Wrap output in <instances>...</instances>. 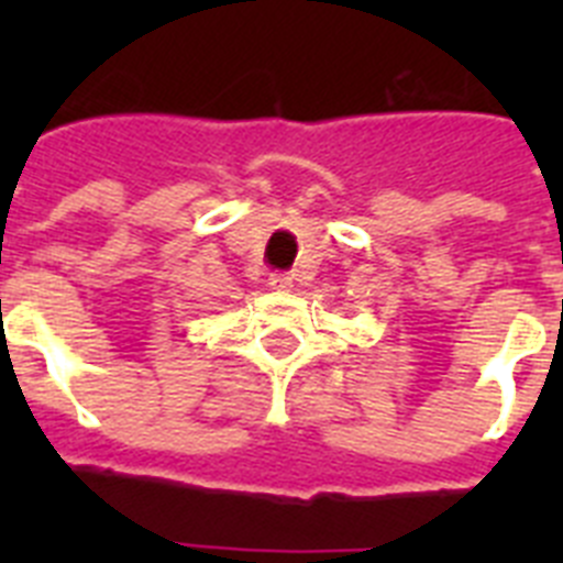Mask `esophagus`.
<instances>
[{
    "instance_id": "obj_1",
    "label": "esophagus",
    "mask_w": 563,
    "mask_h": 563,
    "mask_svg": "<svg viewBox=\"0 0 563 563\" xmlns=\"http://www.w3.org/2000/svg\"><path fill=\"white\" fill-rule=\"evenodd\" d=\"M271 290H278V292H290L292 287H296V278L290 276V273H273L271 276Z\"/></svg>"
}]
</instances>
